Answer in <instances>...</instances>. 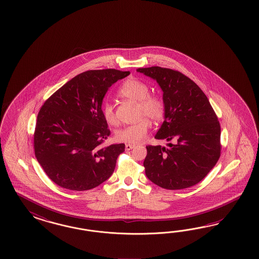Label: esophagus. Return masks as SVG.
Masks as SVG:
<instances>
[{"label": "esophagus", "mask_w": 259, "mask_h": 259, "mask_svg": "<svg viewBox=\"0 0 259 259\" xmlns=\"http://www.w3.org/2000/svg\"><path fill=\"white\" fill-rule=\"evenodd\" d=\"M134 147H135V145H133V144H129V143H127V144H125L126 151H129V150H132V149H133Z\"/></svg>", "instance_id": "34e87169"}]
</instances>
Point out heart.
<instances>
[{"instance_id":"obj_1","label":"heart","mask_w":259,"mask_h":259,"mask_svg":"<svg viewBox=\"0 0 259 259\" xmlns=\"http://www.w3.org/2000/svg\"><path fill=\"white\" fill-rule=\"evenodd\" d=\"M149 93L148 85L137 78L127 79L119 87L118 91L119 97L138 102V116L141 118L136 123L117 130L115 133L117 141L131 144L141 143L145 140L151 127L149 119L157 122L164 118V102L157 95ZM102 117L109 125H116L118 123L113 103L105 102L102 106Z\"/></svg>"}]
</instances>
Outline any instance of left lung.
<instances>
[{"instance_id": "8db88e82", "label": "left lung", "mask_w": 259, "mask_h": 259, "mask_svg": "<svg viewBox=\"0 0 259 259\" xmlns=\"http://www.w3.org/2000/svg\"><path fill=\"white\" fill-rule=\"evenodd\" d=\"M137 71L157 80L163 92L164 121L155 138L175 141L167 148L146 146V177L169 190L196 185L220 157V124L212 105L196 82L179 71L159 66Z\"/></svg>"}]
</instances>
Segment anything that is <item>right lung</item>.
<instances>
[{"label":"right lung","mask_w":259,"mask_h":259,"mask_svg":"<svg viewBox=\"0 0 259 259\" xmlns=\"http://www.w3.org/2000/svg\"><path fill=\"white\" fill-rule=\"evenodd\" d=\"M129 74L116 69L85 71L58 89L39 109L35 156L57 185L87 191L112 176L125 145L102 146L110 135L102 117V100L113 83Z\"/></svg>","instance_id":"1"}]
</instances>
